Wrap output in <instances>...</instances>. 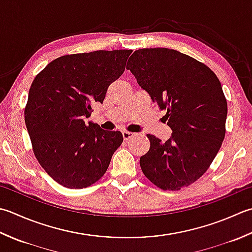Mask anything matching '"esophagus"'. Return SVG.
I'll list each match as a JSON object with an SVG mask.
<instances>
[{
	"label": "esophagus",
	"mask_w": 252,
	"mask_h": 252,
	"mask_svg": "<svg viewBox=\"0 0 252 252\" xmlns=\"http://www.w3.org/2000/svg\"><path fill=\"white\" fill-rule=\"evenodd\" d=\"M122 136H123V139H125V141H127V140H130L131 137L134 136V133L125 131V132H122Z\"/></svg>",
	"instance_id": "obj_1"
}]
</instances>
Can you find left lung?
<instances>
[{
	"label": "left lung",
	"mask_w": 252,
	"mask_h": 252,
	"mask_svg": "<svg viewBox=\"0 0 252 252\" xmlns=\"http://www.w3.org/2000/svg\"><path fill=\"white\" fill-rule=\"evenodd\" d=\"M126 68L161 110L172 134L162 143L147 134L143 174L162 190H180L208 170L225 137L227 101L220 82L205 64L167 48L134 51Z\"/></svg>",
	"instance_id": "1"
}]
</instances>
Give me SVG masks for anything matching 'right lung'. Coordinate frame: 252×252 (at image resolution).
I'll list each match as a JSON object with an SVG mask.
<instances>
[{"label":"right lung","instance_id":"1","mask_svg":"<svg viewBox=\"0 0 252 252\" xmlns=\"http://www.w3.org/2000/svg\"><path fill=\"white\" fill-rule=\"evenodd\" d=\"M132 50H98L56 59L34 77L25 108L33 154L47 174L70 189L90 187L105 175L123 142L120 131L86 122L93 103L125 72Z\"/></svg>","mask_w":252,"mask_h":252}]
</instances>
